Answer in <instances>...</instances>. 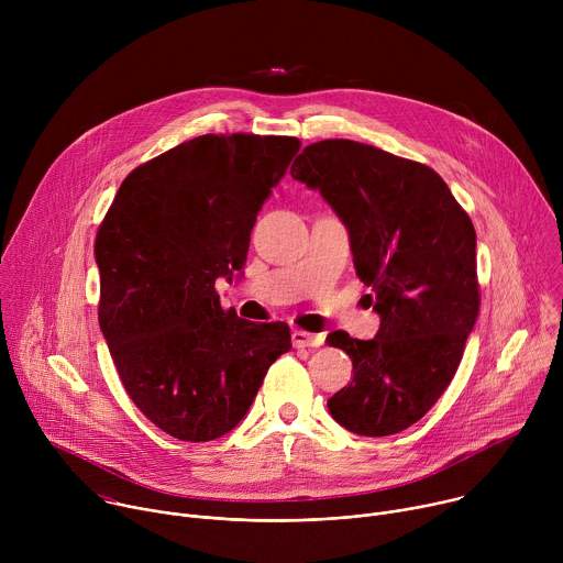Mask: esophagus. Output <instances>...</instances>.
Returning a JSON list of instances; mask_svg holds the SVG:
<instances>
[{
    "instance_id": "34e87169",
    "label": "esophagus",
    "mask_w": 563,
    "mask_h": 563,
    "mask_svg": "<svg viewBox=\"0 0 563 563\" xmlns=\"http://www.w3.org/2000/svg\"><path fill=\"white\" fill-rule=\"evenodd\" d=\"M291 343L294 347H320L325 343V336L323 334H309V332H302V330H294L291 332Z\"/></svg>"
}]
</instances>
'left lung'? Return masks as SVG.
<instances>
[{
	"instance_id": "8db88e82",
	"label": "left lung",
	"mask_w": 563,
	"mask_h": 563,
	"mask_svg": "<svg viewBox=\"0 0 563 563\" xmlns=\"http://www.w3.org/2000/svg\"><path fill=\"white\" fill-rule=\"evenodd\" d=\"M291 178L320 191L347 227L356 276L380 316L372 341L328 336L354 365L330 415L361 437L404 432L445 391L474 328L472 220L437 172L354 140L305 146Z\"/></svg>"
}]
</instances>
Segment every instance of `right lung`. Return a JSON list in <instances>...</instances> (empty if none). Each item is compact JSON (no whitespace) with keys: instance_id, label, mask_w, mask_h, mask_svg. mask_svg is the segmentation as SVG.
Listing matches in <instances>:
<instances>
[{"instance_id":"1","label":"right lung","mask_w":563,"mask_h":563,"mask_svg":"<svg viewBox=\"0 0 563 563\" xmlns=\"http://www.w3.org/2000/svg\"><path fill=\"white\" fill-rule=\"evenodd\" d=\"M298 148L285 135H198L133 169L100 224L102 334L133 404L180 441L233 430L291 350L285 323L224 311L216 280L243 269Z\"/></svg>"}]
</instances>
